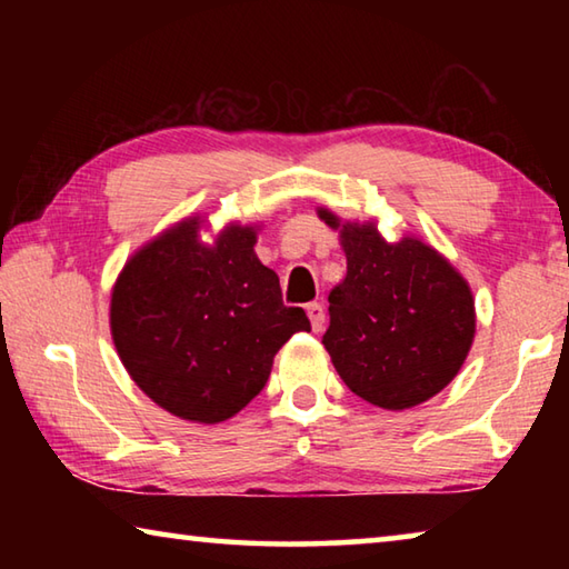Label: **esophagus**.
<instances>
[{
    "mask_svg": "<svg viewBox=\"0 0 569 569\" xmlns=\"http://www.w3.org/2000/svg\"><path fill=\"white\" fill-rule=\"evenodd\" d=\"M306 313H308V319H311V326H313V331L319 333V331H323V321H326V313H323V306L321 303H308L306 306Z\"/></svg>",
    "mask_w": 569,
    "mask_h": 569,
    "instance_id": "obj_1",
    "label": "esophagus"
}]
</instances>
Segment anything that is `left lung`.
<instances>
[{
  "instance_id": "obj_1",
  "label": "left lung",
  "mask_w": 569,
  "mask_h": 569,
  "mask_svg": "<svg viewBox=\"0 0 569 569\" xmlns=\"http://www.w3.org/2000/svg\"><path fill=\"white\" fill-rule=\"evenodd\" d=\"M346 278L329 293L323 346L356 397L401 411L457 377L475 341V298L455 266L419 238L387 243L377 223H341Z\"/></svg>"
}]
</instances>
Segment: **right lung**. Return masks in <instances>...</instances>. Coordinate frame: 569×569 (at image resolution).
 Wrapping results in <instances>:
<instances>
[{"label": "right lung", "instance_id": "obj_1", "mask_svg": "<svg viewBox=\"0 0 569 569\" xmlns=\"http://www.w3.org/2000/svg\"><path fill=\"white\" fill-rule=\"evenodd\" d=\"M253 226L230 223L213 246L186 218L142 246L110 301L114 349L132 381L180 419L218 423L258 397L273 356L303 308L283 306L281 283L256 256Z\"/></svg>", "mask_w": 569, "mask_h": 569}]
</instances>
